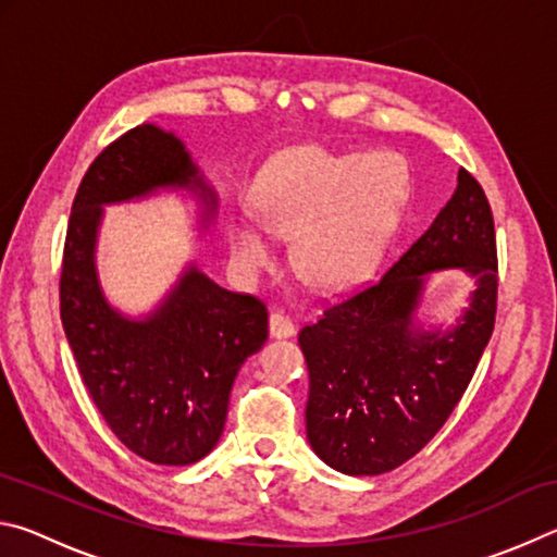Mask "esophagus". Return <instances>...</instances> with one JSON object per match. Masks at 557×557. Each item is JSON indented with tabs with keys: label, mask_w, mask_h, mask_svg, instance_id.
<instances>
[{
	"label": "esophagus",
	"mask_w": 557,
	"mask_h": 557,
	"mask_svg": "<svg viewBox=\"0 0 557 557\" xmlns=\"http://www.w3.org/2000/svg\"><path fill=\"white\" fill-rule=\"evenodd\" d=\"M295 334V322L292 317L285 312V309H272L270 314V336L275 338H285Z\"/></svg>",
	"instance_id": "obj_1"
}]
</instances>
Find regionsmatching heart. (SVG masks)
<instances>
[{
  "label": "heart",
  "mask_w": 557,
  "mask_h": 557,
  "mask_svg": "<svg viewBox=\"0 0 557 557\" xmlns=\"http://www.w3.org/2000/svg\"><path fill=\"white\" fill-rule=\"evenodd\" d=\"M408 194V164L388 149L366 154L295 149L262 169L252 209L272 235L299 233L295 260L301 275L319 287H344L371 270ZM259 226L248 215L228 221L231 256L248 272L272 260V243Z\"/></svg>",
  "instance_id": "1"
}]
</instances>
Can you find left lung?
I'll return each instance as SVG.
<instances>
[{
    "label": "left lung",
    "instance_id": "8db88e82",
    "mask_svg": "<svg viewBox=\"0 0 557 557\" xmlns=\"http://www.w3.org/2000/svg\"><path fill=\"white\" fill-rule=\"evenodd\" d=\"M461 267L478 277L451 333L411 329L421 280ZM494 213L482 184L459 169L435 223L381 280L324 309L299 332L309 369L307 437L329 467L373 476L428 445L465 395L496 322Z\"/></svg>",
    "mask_w": 557,
    "mask_h": 557
}]
</instances>
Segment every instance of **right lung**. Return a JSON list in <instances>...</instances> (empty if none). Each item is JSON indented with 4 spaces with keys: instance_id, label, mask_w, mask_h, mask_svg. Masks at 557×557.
Returning <instances> with one entry per match:
<instances>
[{
    "instance_id": "right-lung-1",
    "label": "right lung",
    "mask_w": 557,
    "mask_h": 557,
    "mask_svg": "<svg viewBox=\"0 0 557 557\" xmlns=\"http://www.w3.org/2000/svg\"><path fill=\"white\" fill-rule=\"evenodd\" d=\"M162 186L199 191L213 211L211 188L169 132L139 125L102 149L73 199L59 295L65 338L108 428L137 457L184 467L219 442L235 375L268 338V307L196 268L143 322L108 305L92 262L102 203Z\"/></svg>"
}]
</instances>
